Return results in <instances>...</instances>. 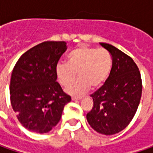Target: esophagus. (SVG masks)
<instances>
[{
  "mask_svg": "<svg viewBox=\"0 0 153 153\" xmlns=\"http://www.w3.org/2000/svg\"><path fill=\"white\" fill-rule=\"evenodd\" d=\"M82 97H72L71 98V100H81V99H82Z\"/></svg>",
  "mask_w": 153,
  "mask_h": 153,
  "instance_id": "1",
  "label": "esophagus"
}]
</instances>
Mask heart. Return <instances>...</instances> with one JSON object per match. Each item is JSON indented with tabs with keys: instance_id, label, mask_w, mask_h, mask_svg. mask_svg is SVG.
<instances>
[{
	"instance_id": "b5f03b06",
	"label": "heart",
	"mask_w": 153,
	"mask_h": 153,
	"mask_svg": "<svg viewBox=\"0 0 153 153\" xmlns=\"http://www.w3.org/2000/svg\"><path fill=\"white\" fill-rule=\"evenodd\" d=\"M112 68V57L104 48L80 47L69 53L67 62H59L55 72L59 83L70 85L76 75L80 78L67 88L74 95H81L90 87L97 88L108 78Z\"/></svg>"
}]
</instances>
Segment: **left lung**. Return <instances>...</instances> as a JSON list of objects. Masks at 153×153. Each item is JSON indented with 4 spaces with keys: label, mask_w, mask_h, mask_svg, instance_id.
Here are the masks:
<instances>
[{
    "label": "left lung",
    "mask_w": 153,
    "mask_h": 153,
    "mask_svg": "<svg viewBox=\"0 0 153 153\" xmlns=\"http://www.w3.org/2000/svg\"><path fill=\"white\" fill-rule=\"evenodd\" d=\"M100 44L111 54L112 68L105 82L90 95L94 106L87 120L95 131L111 135L124 129L132 121L140 101L142 82L132 58L112 45Z\"/></svg>",
    "instance_id": "obj_1"
}]
</instances>
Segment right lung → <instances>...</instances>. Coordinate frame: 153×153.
<instances>
[{
  "label": "right lung",
  "instance_id": "right-lung-1",
  "mask_svg": "<svg viewBox=\"0 0 153 153\" xmlns=\"http://www.w3.org/2000/svg\"><path fill=\"white\" fill-rule=\"evenodd\" d=\"M66 49L65 42H44L25 52L14 65L11 105L21 124L30 131L49 132L71 100L56 82V65Z\"/></svg>",
  "mask_w": 153,
  "mask_h": 153
}]
</instances>
